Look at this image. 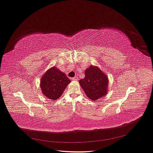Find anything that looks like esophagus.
I'll use <instances>...</instances> for the list:
<instances>
[{"instance_id": "1", "label": "esophagus", "mask_w": 153, "mask_h": 153, "mask_svg": "<svg viewBox=\"0 0 153 153\" xmlns=\"http://www.w3.org/2000/svg\"><path fill=\"white\" fill-rule=\"evenodd\" d=\"M72 81H77L78 77H74L73 78H72Z\"/></svg>"}]
</instances>
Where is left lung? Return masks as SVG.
<instances>
[{"instance_id":"left-lung-1","label":"left lung","mask_w":153,"mask_h":153,"mask_svg":"<svg viewBox=\"0 0 153 153\" xmlns=\"http://www.w3.org/2000/svg\"><path fill=\"white\" fill-rule=\"evenodd\" d=\"M79 83L91 100H97L107 93L108 78L97 66H91L87 69L85 77L80 80Z\"/></svg>"}]
</instances>
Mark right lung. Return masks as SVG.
Listing matches in <instances>:
<instances>
[{"label":"right lung","instance_id":"right-lung-1","mask_svg":"<svg viewBox=\"0 0 153 153\" xmlns=\"http://www.w3.org/2000/svg\"><path fill=\"white\" fill-rule=\"evenodd\" d=\"M41 81L43 94L48 99L56 100L61 97L71 81L66 75L56 68L48 70Z\"/></svg>","mask_w":153,"mask_h":153}]
</instances>
